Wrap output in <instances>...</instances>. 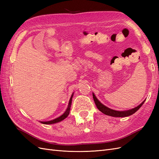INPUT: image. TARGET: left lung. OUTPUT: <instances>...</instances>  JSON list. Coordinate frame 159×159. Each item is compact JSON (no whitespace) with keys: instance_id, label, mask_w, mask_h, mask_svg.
<instances>
[{"instance_id":"left-lung-1","label":"left lung","mask_w":159,"mask_h":159,"mask_svg":"<svg viewBox=\"0 0 159 159\" xmlns=\"http://www.w3.org/2000/svg\"><path fill=\"white\" fill-rule=\"evenodd\" d=\"M93 100H94L96 106H97L98 109L101 112H102L103 113L107 115H109V116L116 117H127V116H129V115H133V113H135L137 111H138L139 109V108H140L142 106V105L144 103V102H145V101H144V102L142 103L139 105V106L134 107L132 109L127 110V111H115V110L111 109L108 108L107 107L105 106L104 105H103L97 98H96L94 93H93Z\"/></svg>"}]
</instances>
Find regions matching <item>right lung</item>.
<instances>
[{"instance_id": "obj_1", "label": "right lung", "mask_w": 159, "mask_h": 159, "mask_svg": "<svg viewBox=\"0 0 159 159\" xmlns=\"http://www.w3.org/2000/svg\"><path fill=\"white\" fill-rule=\"evenodd\" d=\"M72 98H73V95H71V98L70 99V102H69V104H68V108H67L66 111H65V113L61 115L60 117H57L54 120H52V121H41L42 123L43 124H53V123H57V122H60L61 121H62V120H64V119H66L67 117L68 116V115L70 113V107H71V100H72Z\"/></svg>"}]
</instances>
